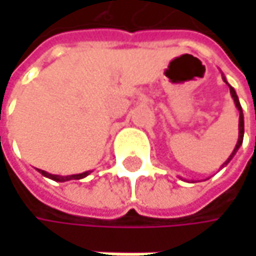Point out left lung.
Here are the masks:
<instances>
[{
    "label": "left lung",
    "instance_id": "8db88e82",
    "mask_svg": "<svg viewBox=\"0 0 256 256\" xmlns=\"http://www.w3.org/2000/svg\"><path fill=\"white\" fill-rule=\"evenodd\" d=\"M225 81V80H224ZM226 82V81H225ZM230 91H231V95L232 98H234V102H235V105H236V108H238V111H240V138H238V142H236V146H235V150H234V152L231 154V156L225 161V164L224 165H226V164L230 162L232 160V156L235 155V152L238 151V148L241 146L242 144V140H244V114H242V108H241V104H240V100H238V96H236V92H235V90L232 88L231 85H230ZM222 165V166H224Z\"/></svg>",
    "mask_w": 256,
    "mask_h": 256
}]
</instances>
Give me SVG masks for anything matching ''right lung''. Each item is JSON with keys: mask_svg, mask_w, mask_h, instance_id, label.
Here are the masks:
<instances>
[{"mask_svg": "<svg viewBox=\"0 0 256 256\" xmlns=\"http://www.w3.org/2000/svg\"><path fill=\"white\" fill-rule=\"evenodd\" d=\"M38 171L41 172L44 176H48V178H51V180H54V181L58 182H64V181H70V180H81V178H84L90 172H82V174H76V175H68V176H61V175H52V174H48V172L42 171V170H38Z\"/></svg>", "mask_w": 256, "mask_h": 256, "instance_id": "add662e5", "label": "right lung"}]
</instances>
